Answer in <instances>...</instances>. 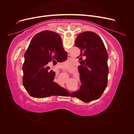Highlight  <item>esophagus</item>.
Here are the masks:
<instances>
[{
    "label": "esophagus",
    "instance_id": "obj_1",
    "mask_svg": "<svg viewBox=\"0 0 134 134\" xmlns=\"http://www.w3.org/2000/svg\"><path fill=\"white\" fill-rule=\"evenodd\" d=\"M68 57H70V55H68Z\"/></svg>",
    "mask_w": 134,
    "mask_h": 134
}]
</instances>
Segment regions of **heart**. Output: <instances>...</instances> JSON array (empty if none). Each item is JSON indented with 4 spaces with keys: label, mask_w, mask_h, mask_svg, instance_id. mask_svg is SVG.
I'll list each match as a JSON object with an SVG mask.
<instances>
[{
    "label": "heart",
    "mask_w": 134,
    "mask_h": 134,
    "mask_svg": "<svg viewBox=\"0 0 134 134\" xmlns=\"http://www.w3.org/2000/svg\"><path fill=\"white\" fill-rule=\"evenodd\" d=\"M68 65V63H66V64H65V66H67ZM55 82H56V79H55ZM75 84L76 85V82H75Z\"/></svg>",
    "instance_id": "1"
}]
</instances>
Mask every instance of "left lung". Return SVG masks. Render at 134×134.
Instances as JSON below:
<instances>
[{"label": "left lung", "instance_id": "8db88e82", "mask_svg": "<svg viewBox=\"0 0 134 134\" xmlns=\"http://www.w3.org/2000/svg\"><path fill=\"white\" fill-rule=\"evenodd\" d=\"M75 46L79 48L80 65L78 66L82 84L78 91L70 96L85 102L99 98L106 90L108 82V53L102 39L96 33L86 31L75 40Z\"/></svg>", "mask_w": 134, "mask_h": 134}]
</instances>
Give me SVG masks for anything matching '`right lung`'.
<instances>
[{
  "instance_id": "1",
  "label": "right lung",
  "mask_w": 134,
  "mask_h": 134,
  "mask_svg": "<svg viewBox=\"0 0 134 134\" xmlns=\"http://www.w3.org/2000/svg\"><path fill=\"white\" fill-rule=\"evenodd\" d=\"M24 57L23 85L31 96L44 98L69 95L68 91L54 82L55 72L50 70L48 66L55 60L63 62L68 58L59 34L50 31H43L36 34L32 39Z\"/></svg>"
}]
</instances>
